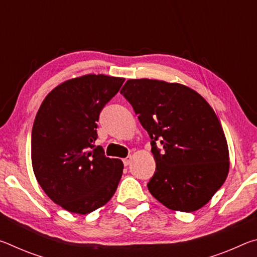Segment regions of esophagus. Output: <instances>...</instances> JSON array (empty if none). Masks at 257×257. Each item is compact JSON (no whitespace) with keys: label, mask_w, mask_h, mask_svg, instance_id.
Masks as SVG:
<instances>
[{"label":"esophagus","mask_w":257,"mask_h":257,"mask_svg":"<svg viewBox=\"0 0 257 257\" xmlns=\"http://www.w3.org/2000/svg\"><path fill=\"white\" fill-rule=\"evenodd\" d=\"M130 162H132V156H128V158L123 159V164L125 165V167H127V165H129Z\"/></svg>","instance_id":"esophagus-1"}]
</instances>
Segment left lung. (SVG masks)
I'll return each instance as SVG.
<instances>
[{"mask_svg":"<svg viewBox=\"0 0 257 257\" xmlns=\"http://www.w3.org/2000/svg\"><path fill=\"white\" fill-rule=\"evenodd\" d=\"M120 93L152 139L156 170L147 184L150 193L172 211L199 210L229 172L227 139L215 112L178 82L129 79ZM158 139L163 150L156 147Z\"/></svg>","mask_w":257,"mask_h":257,"instance_id":"8db88e82","label":"left lung"}]
</instances>
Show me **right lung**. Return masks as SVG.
I'll return each mask as SVG.
<instances>
[{
  "mask_svg": "<svg viewBox=\"0 0 257 257\" xmlns=\"http://www.w3.org/2000/svg\"><path fill=\"white\" fill-rule=\"evenodd\" d=\"M124 78L85 75L56 86L38 110L32 132V164L38 184L55 204L87 214L110 201L123 163L92 150L104 105Z\"/></svg>",
  "mask_w": 257,
  "mask_h": 257,
  "instance_id": "1",
  "label": "right lung"
}]
</instances>
